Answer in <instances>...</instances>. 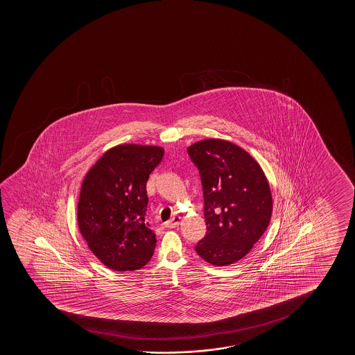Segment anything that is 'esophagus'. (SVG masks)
Masks as SVG:
<instances>
[{"label": "esophagus", "mask_w": 355, "mask_h": 355, "mask_svg": "<svg viewBox=\"0 0 355 355\" xmlns=\"http://www.w3.org/2000/svg\"><path fill=\"white\" fill-rule=\"evenodd\" d=\"M180 222H182V217L175 216V217H173V218L168 220V222H166L165 227L166 228H175V227L180 225Z\"/></svg>", "instance_id": "1"}]
</instances>
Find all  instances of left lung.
Returning a JSON list of instances; mask_svg holds the SVG:
<instances>
[{
	"label": "left lung",
	"mask_w": 355,
	"mask_h": 355,
	"mask_svg": "<svg viewBox=\"0 0 355 355\" xmlns=\"http://www.w3.org/2000/svg\"><path fill=\"white\" fill-rule=\"evenodd\" d=\"M199 168L207 233L195 246L204 261L224 267L245 257L267 230L272 199L267 177L243 148L204 139L188 148Z\"/></svg>",
	"instance_id": "8db88e82"
}]
</instances>
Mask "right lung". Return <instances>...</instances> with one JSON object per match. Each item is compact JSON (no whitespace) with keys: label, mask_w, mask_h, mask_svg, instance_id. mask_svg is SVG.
<instances>
[{"label":"right lung","mask_w":355,"mask_h":355,"mask_svg":"<svg viewBox=\"0 0 355 355\" xmlns=\"http://www.w3.org/2000/svg\"><path fill=\"white\" fill-rule=\"evenodd\" d=\"M164 153L156 146H114L83 180L78 229L93 254L112 270H137L154 253L155 233L146 222V182Z\"/></svg>","instance_id":"1"}]
</instances>
